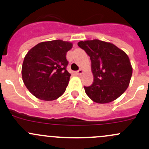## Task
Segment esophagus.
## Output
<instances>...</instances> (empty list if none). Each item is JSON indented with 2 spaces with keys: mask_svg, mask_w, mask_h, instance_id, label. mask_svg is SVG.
<instances>
[{
  "mask_svg": "<svg viewBox=\"0 0 149 149\" xmlns=\"http://www.w3.org/2000/svg\"><path fill=\"white\" fill-rule=\"evenodd\" d=\"M83 72H84V71H83V69H80V70H78V71H76V73L77 75H80V74H82Z\"/></svg>",
  "mask_w": 149,
  "mask_h": 149,
  "instance_id": "34e87169",
  "label": "esophagus"
}]
</instances>
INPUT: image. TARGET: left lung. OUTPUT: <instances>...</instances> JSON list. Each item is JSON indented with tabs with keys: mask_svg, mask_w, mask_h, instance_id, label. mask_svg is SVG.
<instances>
[{
	"mask_svg": "<svg viewBox=\"0 0 149 149\" xmlns=\"http://www.w3.org/2000/svg\"><path fill=\"white\" fill-rule=\"evenodd\" d=\"M78 45L91 61L93 83L84 86L87 95L100 104L112 102L122 95L130 85L132 66L123 50L110 42L99 40L81 41Z\"/></svg>",
	"mask_w": 149,
	"mask_h": 149,
	"instance_id": "left-lung-1",
	"label": "left lung"
}]
</instances>
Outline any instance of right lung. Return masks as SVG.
Returning a JSON list of instances; mask_svg holds the SVG:
<instances>
[{
    "mask_svg": "<svg viewBox=\"0 0 149 149\" xmlns=\"http://www.w3.org/2000/svg\"><path fill=\"white\" fill-rule=\"evenodd\" d=\"M73 44L61 40L42 42L27 53L22 66V78L37 98L54 100L66 91L71 74L66 56Z\"/></svg>",
    "mask_w": 149,
    "mask_h": 149,
    "instance_id": "add662e5",
    "label": "right lung"
}]
</instances>
